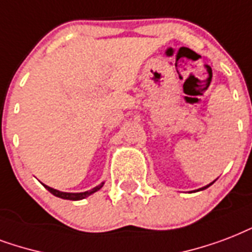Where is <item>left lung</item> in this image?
Returning <instances> with one entry per match:
<instances>
[{
    "instance_id": "8db88e82",
    "label": "left lung",
    "mask_w": 252,
    "mask_h": 252,
    "mask_svg": "<svg viewBox=\"0 0 252 252\" xmlns=\"http://www.w3.org/2000/svg\"><path fill=\"white\" fill-rule=\"evenodd\" d=\"M211 184H213V182H211ZM211 184H210V185H211ZM210 185H207V186H205V188H202V190L206 189V188H209V186H210Z\"/></svg>"
}]
</instances>
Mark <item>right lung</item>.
<instances>
[{"label": "right lung", "mask_w": 252, "mask_h": 252, "mask_svg": "<svg viewBox=\"0 0 252 252\" xmlns=\"http://www.w3.org/2000/svg\"><path fill=\"white\" fill-rule=\"evenodd\" d=\"M101 186H103V184L97 185L96 188H94V189L88 190V191H83V193H64V191H59V190L53 189V188H50V186L45 185V188L49 190L51 194L55 195V197H59V198H63V199H70V201H79V199L86 198V197H88V195H91L92 193L97 191V190L100 189Z\"/></svg>", "instance_id": "obj_1"}]
</instances>
